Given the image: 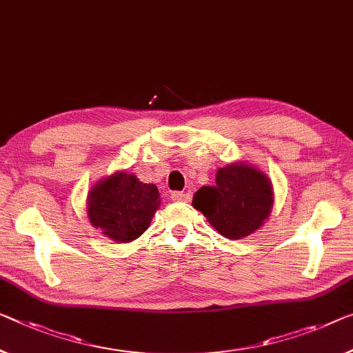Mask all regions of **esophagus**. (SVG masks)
<instances>
[{"instance_id": "34e87169", "label": "esophagus", "mask_w": 353, "mask_h": 353, "mask_svg": "<svg viewBox=\"0 0 353 353\" xmlns=\"http://www.w3.org/2000/svg\"><path fill=\"white\" fill-rule=\"evenodd\" d=\"M172 200H175V202H189L191 200V194L188 192H172Z\"/></svg>"}]
</instances>
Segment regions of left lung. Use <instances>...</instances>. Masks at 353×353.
<instances>
[{"label": "left lung", "instance_id": "obj_1", "mask_svg": "<svg viewBox=\"0 0 353 353\" xmlns=\"http://www.w3.org/2000/svg\"><path fill=\"white\" fill-rule=\"evenodd\" d=\"M192 205L221 235L240 240L259 230L270 216L273 186L254 165L233 162L218 170L214 186L195 192Z\"/></svg>", "mask_w": 353, "mask_h": 353}]
</instances>
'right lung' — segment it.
Instances as JSON below:
<instances>
[{
	"label": "right lung",
	"mask_w": 353,
	"mask_h": 353,
	"mask_svg": "<svg viewBox=\"0 0 353 353\" xmlns=\"http://www.w3.org/2000/svg\"><path fill=\"white\" fill-rule=\"evenodd\" d=\"M91 225L117 243H129L148 229L161 195L156 184L139 181L134 173L117 172L88 192Z\"/></svg>",
	"instance_id": "1"
}]
</instances>
